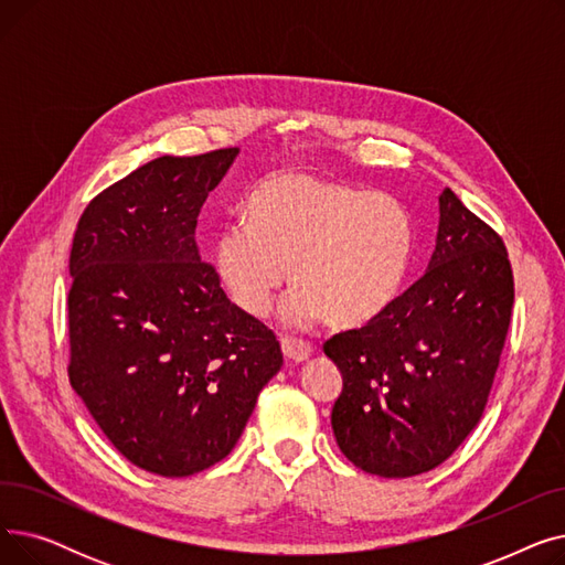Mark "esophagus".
<instances>
[{"instance_id": "esophagus-1", "label": "esophagus", "mask_w": 565, "mask_h": 565, "mask_svg": "<svg viewBox=\"0 0 565 565\" xmlns=\"http://www.w3.org/2000/svg\"><path fill=\"white\" fill-rule=\"evenodd\" d=\"M281 352L284 358L290 362V364H302L311 358V348L305 345V343H298V341H290V339H281Z\"/></svg>"}]
</instances>
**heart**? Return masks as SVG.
<instances>
[{"instance_id": "b5f03b06", "label": "heart", "mask_w": 565, "mask_h": 565, "mask_svg": "<svg viewBox=\"0 0 565 565\" xmlns=\"http://www.w3.org/2000/svg\"><path fill=\"white\" fill-rule=\"evenodd\" d=\"M245 224L224 228L213 247L215 273L231 302L252 318L273 311L288 279V328L320 318L332 328H364L403 288L414 226L390 194H369L332 178L277 173L249 194Z\"/></svg>"}]
</instances>
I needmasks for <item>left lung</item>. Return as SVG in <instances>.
I'll use <instances>...</instances> for the list:
<instances>
[{
	"mask_svg": "<svg viewBox=\"0 0 565 565\" xmlns=\"http://www.w3.org/2000/svg\"><path fill=\"white\" fill-rule=\"evenodd\" d=\"M513 298L499 233L447 188L426 275L380 318L322 345L343 375L332 407L343 456L384 479L447 460L483 417Z\"/></svg>",
	"mask_w": 565,
	"mask_h": 565,
	"instance_id": "1",
	"label": "left lung"
}]
</instances>
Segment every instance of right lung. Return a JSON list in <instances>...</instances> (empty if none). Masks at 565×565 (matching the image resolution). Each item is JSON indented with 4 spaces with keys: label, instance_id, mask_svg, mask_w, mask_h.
<instances>
[{
    "label": "right lung",
    "instance_id": "right-lung-1",
    "mask_svg": "<svg viewBox=\"0 0 565 565\" xmlns=\"http://www.w3.org/2000/svg\"><path fill=\"white\" fill-rule=\"evenodd\" d=\"M237 148L162 156L84 207L71 249L68 377L132 465L190 477L231 454L281 364L194 241Z\"/></svg>",
    "mask_w": 565,
    "mask_h": 565
}]
</instances>
